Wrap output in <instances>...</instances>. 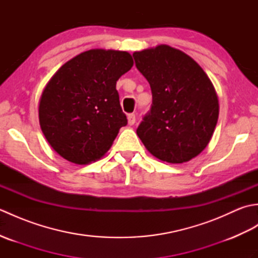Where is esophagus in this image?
Instances as JSON below:
<instances>
[{
    "instance_id": "1",
    "label": "esophagus",
    "mask_w": 258,
    "mask_h": 258,
    "mask_svg": "<svg viewBox=\"0 0 258 258\" xmlns=\"http://www.w3.org/2000/svg\"><path fill=\"white\" fill-rule=\"evenodd\" d=\"M135 120H136L135 114H128V116H127L128 125H134V124H135Z\"/></svg>"
}]
</instances>
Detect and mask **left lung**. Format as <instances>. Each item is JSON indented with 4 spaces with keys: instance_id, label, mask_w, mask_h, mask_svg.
Wrapping results in <instances>:
<instances>
[{
    "instance_id": "left-lung-1",
    "label": "left lung",
    "mask_w": 258,
    "mask_h": 258,
    "mask_svg": "<svg viewBox=\"0 0 258 258\" xmlns=\"http://www.w3.org/2000/svg\"><path fill=\"white\" fill-rule=\"evenodd\" d=\"M149 81L152 107L136 130L142 143L163 162H188L204 151L217 124L220 104L212 81L187 54L161 44L134 52Z\"/></svg>"
}]
</instances>
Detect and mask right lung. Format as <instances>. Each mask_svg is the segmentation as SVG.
Listing matches in <instances>:
<instances>
[{"label": "right lung", "mask_w": 258, "mask_h": 258, "mask_svg": "<svg viewBox=\"0 0 258 258\" xmlns=\"http://www.w3.org/2000/svg\"><path fill=\"white\" fill-rule=\"evenodd\" d=\"M132 67L128 52L94 48L71 58L52 76L38 103V119L58 155L85 165L106 154L127 124L116 82Z\"/></svg>", "instance_id": "obj_1"}]
</instances>
